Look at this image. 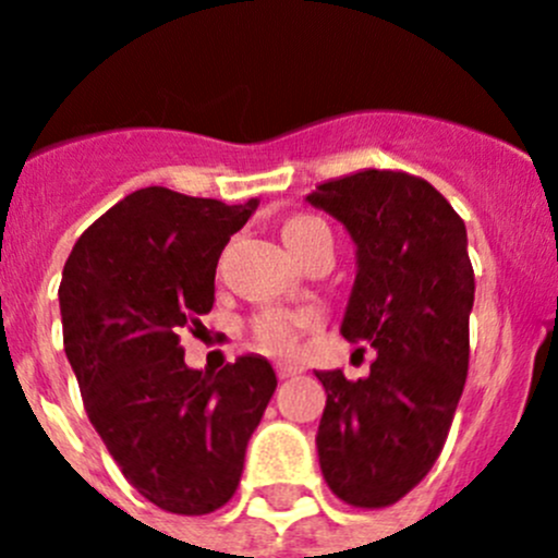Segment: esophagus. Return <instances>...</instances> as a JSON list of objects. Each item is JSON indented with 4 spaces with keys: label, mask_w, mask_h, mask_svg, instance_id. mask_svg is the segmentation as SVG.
<instances>
[{
    "label": "esophagus",
    "mask_w": 558,
    "mask_h": 558,
    "mask_svg": "<svg viewBox=\"0 0 558 558\" xmlns=\"http://www.w3.org/2000/svg\"><path fill=\"white\" fill-rule=\"evenodd\" d=\"M275 372H278L280 379H289V377H294V374H300V366H294V363H278V366H275Z\"/></svg>",
    "instance_id": "obj_1"
}]
</instances>
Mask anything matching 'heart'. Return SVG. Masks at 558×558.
Instances as JSON below:
<instances>
[{
	"label": "heart",
	"mask_w": 558,
	"mask_h": 558,
	"mask_svg": "<svg viewBox=\"0 0 558 558\" xmlns=\"http://www.w3.org/2000/svg\"><path fill=\"white\" fill-rule=\"evenodd\" d=\"M316 228H322L319 220L314 217H291L283 222V242L286 247L294 250L308 239V233H314ZM314 325V314L311 311H264L253 319V336L255 341L267 347L272 352H289L294 347L300 330Z\"/></svg>",
	"instance_id": "heart-1"
}]
</instances>
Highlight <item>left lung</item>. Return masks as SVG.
<instances>
[{"label":"left lung","mask_w":558,"mask_h":558,"mask_svg":"<svg viewBox=\"0 0 558 558\" xmlns=\"http://www.w3.org/2000/svg\"><path fill=\"white\" fill-rule=\"evenodd\" d=\"M305 201L355 242L341 336L377 350L355 383L341 368L316 372L322 476L352 507H390L435 465L465 388L476 289L465 222L429 181L399 170L325 181Z\"/></svg>","instance_id":"left-lung-1"}]
</instances>
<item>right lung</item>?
Returning a JSON list of instances; mask_svg holds the SVG:
<instances>
[{
  "label": "right lung",
  "mask_w": 558,
  "mask_h": 558,
  "mask_svg": "<svg viewBox=\"0 0 558 558\" xmlns=\"http://www.w3.org/2000/svg\"><path fill=\"white\" fill-rule=\"evenodd\" d=\"M255 206L145 186L98 217L62 269V343L87 418L129 484L165 512L231 501L278 385L262 355L197 372L179 343L215 305L222 247Z\"/></svg>",
  "instance_id": "obj_1"
}]
</instances>
